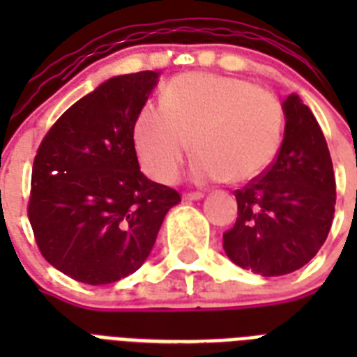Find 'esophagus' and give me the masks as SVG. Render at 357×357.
I'll use <instances>...</instances> for the list:
<instances>
[{
  "mask_svg": "<svg viewBox=\"0 0 357 357\" xmlns=\"http://www.w3.org/2000/svg\"><path fill=\"white\" fill-rule=\"evenodd\" d=\"M202 198H204V195H202V192H187V195H183V200L185 202L202 200Z\"/></svg>",
  "mask_w": 357,
  "mask_h": 357,
  "instance_id": "esophagus-1",
  "label": "esophagus"
}]
</instances>
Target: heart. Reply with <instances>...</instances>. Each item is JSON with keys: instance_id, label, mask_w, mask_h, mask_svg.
Wrapping results in <instances>:
<instances>
[{"instance_id": "1", "label": "heart", "mask_w": 357, "mask_h": 357, "mask_svg": "<svg viewBox=\"0 0 357 357\" xmlns=\"http://www.w3.org/2000/svg\"><path fill=\"white\" fill-rule=\"evenodd\" d=\"M282 135L283 109L272 92L213 74L172 79L162 91V105L146 103L133 123L140 165L159 183L178 178L189 139L198 153L196 181H250L276 157Z\"/></svg>"}]
</instances>
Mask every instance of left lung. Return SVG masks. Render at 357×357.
<instances>
[{
  "label": "left lung",
  "mask_w": 357,
  "mask_h": 357,
  "mask_svg": "<svg viewBox=\"0 0 357 357\" xmlns=\"http://www.w3.org/2000/svg\"><path fill=\"white\" fill-rule=\"evenodd\" d=\"M283 114L276 159L235 190L237 222L222 235L229 259L261 276H283L313 259L335 213V176L321 126L298 94L287 96Z\"/></svg>",
  "instance_id": "1"
}]
</instances>
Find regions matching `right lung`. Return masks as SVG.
Segmentation results:
<instances>
[{
    "label": "right lung",
    "mask_w": 357,
    "mask_h": 357,
    "mask_svg": "<svg viewBox=\"0 0 357 357\" xmlns=\"http://www.w3.org/2000/svg\"><path fill=\"white\" fill-rule=\"evenodd\" d=\"M159 72L111 77L53 123L33 162L27 215L44 259L105 285L150 255L178 190L140 172L133 123Z\"/></svg>",
    "instance_id": "1"
}]
</instances>
